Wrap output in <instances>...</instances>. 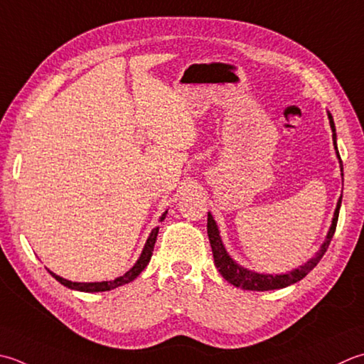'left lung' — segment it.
Masks as SVG:
<instances>
[{"label":"left lung","mask_w":364,"mask_h":364,"mask_svg":"<svg viewBox=\"0 0 364 364\" xmlns=\"http://www.w3.org/2000/svg\"><path fill=\"white\" fill-rule=\"evenodd\" d=\"M326 113H328L330 127H331V132H333V145H334V149H336V156L339 159L341 176H344L343 161H341V156H339V151H338V144H336V127H334V121H333L331 113L330 112H326ZM343 180H344V178H343ZM341 202H343V196L339 197L336 210H334L330 230H328V233H326L325 241L322 243V246H320L318 251L316 252L314 257H311L308 262L303 263V265H300L298 268H294L291 272L281 273V274L257 273V272H252V269H247L245 267H241L240 263L235 262L232 259V255L227 252V249L223 243V238H220L219 227L216 224L215 218H213L211 213H208V224H206V230H208V238H210L213 257H215V265L218 268V272L223 274V277L227 282H230V284H233L235 287H240L243 290H257V291L276 290V289H284L287 286H291V284H295L298 281H301L303 277L317 265L320 259L323 257V254L326 252V249H328V246H330V241L333 238L334 230H336Z\"/></svg>","instance_id":"obj_1"}]
</instances>
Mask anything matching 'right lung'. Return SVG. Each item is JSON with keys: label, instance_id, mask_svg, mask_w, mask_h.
<instances>
[{"label": "right lung", "instance_id": "obj_1", "mask_svg": "<svg viewBox=\"0 0 364 364\" xmlns=\"http://www.w3.org/2000/svg\"><path fill=\"white\" fill-rule=\"evenodd\" d=\"M167 216V211L162 213V216L159 218V220L162 223L164 219H166ZM158 232H159V227H156V229L151 230V233H149V237L146 240V243L144 246V249H141V254L140 257L137 259V262L134 263V267L127 269V272L117 277V279L113 281H101V282H73L69 279H64V277L55 274L53 272L48 273L52 274L56 281H58L60 284H63L64 287L68 289H73V290H78V291H90V294H95V291H107V290H112V289H117L119 286H124V284L134 281L135 277H137L141 272H144L145 267L149 263V260H151V255H153V249H154V243H156V237H158Z\"/></svg>", "mask_w": 364, "mask_h": 364}]
</instances>
